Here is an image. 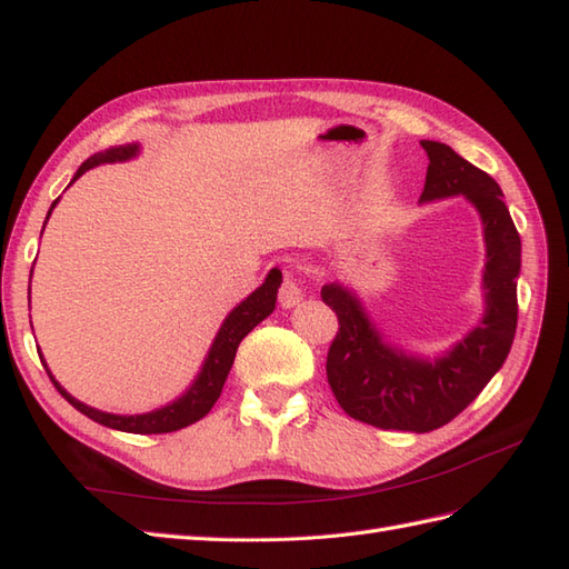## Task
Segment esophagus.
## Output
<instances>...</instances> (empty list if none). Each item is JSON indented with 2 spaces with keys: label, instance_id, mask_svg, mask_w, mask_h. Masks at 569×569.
<instances>
[{
  "label": "esophagus",
  "instance_id": "obj_1",
  "mask_svg": "<svg viewBox=\"0 0 569 569\" xmlns=\"http://www.w3.org/2000/svg\"><path fill=\"white\" fill-rule=\"evenodd\" d=\"M303 296H306V288L300 283V278L293 276L291 271H286L281 288H278V303L283 308H293L303 300Z\"/></svg>",
  "mask_w": 569,
  "mask_h": 569
}]
</instances>
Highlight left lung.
Listing matches in <instances>:
<instances>
[{"label": "left lung", "instance_id": "left-lung-1", "mask_svg": "<svg viewBox=\"0 0 569 569\" xmlns=\"http://www.w3.org/2000/svg\"><path fill=\"white\" fill-rule=\"evenodd\" d=\"M428 153L420 200L467 196L481 214L487 239V316L450 355L430 365L381 342L359 300L342 286L322 288L340 328L328 352V383L347 416L381 430L430 432L475 401L511 352L521 271V237L497 180L447 143L420 141Z\"/></svg>", "mask_w": 569, "mask_h": 569}]
</instances>
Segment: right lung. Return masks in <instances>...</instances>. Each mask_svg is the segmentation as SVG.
I'll use <instances>...</instances> for the list:
<instances>
[{"instance_id":"1","label":"right lung","mask_w":569,"mask_h":569,"mask_svg":"<svg viewBox=\"0 0 569 569\" xmlns=\"http://www.w3.org/2000/svg\"><path fill=\"white\" fill-rule=\"evenodd\" d=\"M134 153H137V143L134 147H119V149H110L104 153H94L92 159H88L78 168V173L72 180H78L84 171H90V168H94L98 163L127 161ZM53 204H51V210H53ZM278 286H281V271L273 269L269 276H266L263 286H259L257 291H253L244 300V303H239L232 312H229V318L224 320L220 332H217V337H214V345L210 349L208 359H204L200 377L196 379V383L190 386V391L183 398H178L176 403L153 410V413H143V416L102 413V410H94L90 406L76 401V398H72L68 391L60 389V383L51 377V371L48 369L46 371H48V377H51L56 389L60 391V396H63L72 408H78L82 416L92 418L94 422H100V426L124 430V432H137V435H161V432H173L180 428H188V426H192V422H198L200 418L208 416L210 408L217 403V398H220L222 386L227 381V373L234 365V355H237L239 342L244 340V337L253 328H257L263 318L271 316L276 308Z\"/></svg>"}]
</instances>
